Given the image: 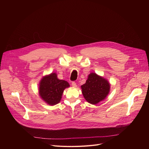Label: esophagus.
<instances>
[{"mask_svg": "<svg viewBox=\"0 0 149 149\" xmlns=\"http://www.w3.org/2000/svg\"><path fill=\"white\" fill-rule=\"evenodd\" d=\"M72 86H73L74 88H77V84H76V83L74 82V81L72 82Z\"/></svg>", "mask_w": 149, "mask_h": 149, "instance_id": "esophagus-1", "label": "esophagus"}]
</instances>
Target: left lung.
Masks as SVG:
<instances>
[{
	"label": "left lung",
	"mask_w": 149,
	"mask_h": 149,
	"mask_svg": "<svg viewBox=\"0 0 149 149\" xmlns=\"http://www.w3.org/2000/svg\"><path fill=\"white\" fill-rule=\"evenodd\" d=\"M84 98L88 103L96 104L106 98L110 91V83L103 77L91 73L81 86Z\"/></svg>",
	"instance_id": "left-lung-1"
}]
</instances>
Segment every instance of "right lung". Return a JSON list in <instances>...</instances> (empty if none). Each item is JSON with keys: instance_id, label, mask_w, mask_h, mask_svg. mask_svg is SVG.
I'll return each instance as SVG.
<instances>
[{"instance_id": "obj_1", "label": "right lung", "mask_w": 149, "mask_h": 149, "mask_svg": "<svg viewBox=\"0 0 149 149\" xmlns=\"http://www.w3.org/2000/svg\"><path fill=\"white\" fill-rule=\"evenodd\" d=\"M68 87V82L58 79L56 73H51L43 77L39 83V95L47 104L54 106L60 103L64 90Z\"/></svg>"}]
</instances>
